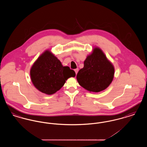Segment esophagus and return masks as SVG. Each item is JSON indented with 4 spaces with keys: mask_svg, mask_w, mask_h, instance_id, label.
Listing matches in <instances>:
<instances>
[{
    "mask_svg": "<svg viewBox=\"0 0 147 147\" xmlns=\"http://www.w3.org/2000/svg\"><path fill=\"white\" fill-rule=\"evenodd\" d=\"M78 70H79V69H78V68H77V69H74V71H75V72H76V74H77V73H78Z\"/></svg>",
    "mask_w": 147,
    "mask_h": 147,
    "instance_id": "obj_1",
    "label": "esophagus"
}]
</instances>
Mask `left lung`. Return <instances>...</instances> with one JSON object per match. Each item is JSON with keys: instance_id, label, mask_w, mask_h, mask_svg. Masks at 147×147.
Returning <instances> with one entry per match:
<instances>
[{"instance_id": "left-lung-1", "label": "left lung", "mask_w": 147, "mask_h": 147, "mask_svg": "<svg viewBox=\"0 0 147 147\" xmlns=\"http://www.w3.org/2000/svg\"><path fill=\"white\" fill-rule=\"evenodd\" d=\"M114 74L115 69L112 63L101 49L95 47L84 61V67L78 71L77 81L85 89L98 92L110 85Z\"/></svg>"}]
</instances>
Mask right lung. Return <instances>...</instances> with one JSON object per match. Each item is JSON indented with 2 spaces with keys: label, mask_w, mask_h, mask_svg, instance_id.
I'll return each instance as SVG.
<instances>
[{
  "label": "right lung",
  "mask_w": 147,
  "mask_h": 147,
  "mask_svg": "<svg viewBox=\"0 0 147 147\" xmlns=\"http://www.w3.org/2000/svg\"><path fill=\"white\" fill-rule=\"evenodd\" d=\"M75 71L63 67L56 56L49 50L44 52L35 61L30 69V77L35 88L43 93L52 95L58 91Z\"/></svg>",
  "instance_id": "obj_1"
}]
</instances>
